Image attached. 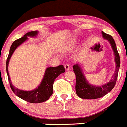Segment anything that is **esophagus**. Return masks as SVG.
Wrapping results in <instances>:
<instances>
[{
	"label": "esophagus",
	"mask_w": 127,
	"mask_h": 127,
	"mask_svg": "<svg viewBox=\"0 0 127 127\" xmlns=\"http://www.w3.org/2000/svg\"><path fill=\"white\" fill-rule=\"evenodd\" d=\"M64 66V68H65L66 70H68L70 69V66H69L68 64H66Z\"/></svg>",
	"instance_id": "esophagus-1"
}]
</instances>
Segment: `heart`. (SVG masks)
I'll use <instances>...</instances> for the list:
<instances>
[{
	"instance_id": "b5f03b06",
	"label": "heart",
	"mask_w": 127,
	"mask_h": 127,
	"mask_svg": "<svg viewBox=\"0 0 127 127\" xmlns=\"http://www.w3.org/2000/svg\"><path fill=\"white\" fill-rule=\"evenodd\" d=\"M75 42H76V41H75V40H74V39L70 40V41L66 44V50H69V49H71L72 47H73V46L75 45Z\"/></svg>"
}]
</instances>
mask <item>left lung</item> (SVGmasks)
I'll list each match as a JSON object with an SVG mask.
<instances>
[{
    "mask_svg": "<svg viewBox=\"0 0 127 127\" xmlns=\"http://www.w3.org/2000/svg\"><path fill=\"white\" fill-rule=\"evenodd\" d=\"M103 37L104 39L109 41L115 55V61L116 63V68L115 73L113 75V77L108 83L103 85L101 87H95L92 86L88 83L85 76L82 73L81 69L78 64L73 66V72L75 74L76 83H75V91L77 95L82 99H97L103 97L110 92L115 87L116 81L118 78V72L120 66V55L117 50L116 43L111 35L102 32Z\"/></svg>",
    "mask_w": 127,
    "mask_h": 127,
    "instance_id": "1",
    "label": "left lung"
}]
</instances>
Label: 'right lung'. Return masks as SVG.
Here are the masks:
<instances>
[{
  "label": "right lung",
  "instance_id": "add662e5",
  "mask_svg": "<svg viewBox=\"0 0 127 127\" xmlns=\"http://www.w3.org/2000/svg\"><path fill=\"white\" fill-rule=\"evenodd\" d=\"M37 34V31L30 32L26 33L22 37L15 40L10 47L9 55L6 61V72H7L8 81L11 90L14 92L15 94L21 98L22 99L32 103H42L48 99L53 94V85L55 79L61 73L65 72V69L64 68L63 65H59L55 67H49L46 70L45 73L40 85L38 87V88L32 91H24V90H19L14 87V86H13L9 78L8 69H7L9 59L11 58L15 50L28 39L27 37H33L35 36Z\"/></svg>",
  "mask_w": 127,
  "mask_h": 127
}]
</instances>
